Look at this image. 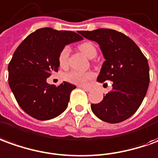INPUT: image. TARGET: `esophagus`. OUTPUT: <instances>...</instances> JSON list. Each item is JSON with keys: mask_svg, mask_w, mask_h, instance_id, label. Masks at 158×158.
I'll return each instance as SVG.
<instances>
[{"mask_svg": "<svg viewBox=\"0 0 158 158\" xmlns=\"http://www.w3.org/2000/svg\"><path fill=\"white\" fill-rule=\"evenodd\" d=\"M80 88H81L83 90H85V91H87V92H89V91H91L92 90V88L91 87H85V86H81Z\"/></svg>", "mask_w": 158, "mask_h": 158, "instance_id": "34e87169", "label": "esophagus"}]
</instances>
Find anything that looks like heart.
<instances>
[{"label":"heart","instance_id":"heart-1","mask_svg":"<svg viewBox=\"0 0 158 158\" xmlns=\"http://www.w3.org/2000/svg\"><path fill=\"white\" fill-rule=\"evenodd\" d=\"M79 49L84 55L93 58L96 56L97 52L96 48L92 43L90 42H84L79 45ZM69 56V46H64L61 50L59 56H58V62L61 67H67ZM94 77V74L92 72H82L78 70H72L70 72L66 73L64 75V79L69 82L77 84V85H85L90 79Z\"/></svg>","mask_w":158,"mask_h":158}]
</instances>
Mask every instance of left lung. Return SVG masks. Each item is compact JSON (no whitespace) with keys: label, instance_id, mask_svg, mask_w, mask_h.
Instances as JSON below:
<instances>
[{"label":"left lung","instance_id":"1","mask_svg":"<svg viewBox=\"0 0 158 158\" xmlns=\"http://www.w3.org/2000/svg\"><path fill=\"white\" fill-rule=\"evenodd\" d=\"M78 32L97 42L104 56L97 81H113L112 91L100 103L91 104L92 112L105 122H122L135 114L146 94L150 82L147 59L122 32L105 28Z\"/></svg>","mask_w":158,"mask_h":158}]
</instances>
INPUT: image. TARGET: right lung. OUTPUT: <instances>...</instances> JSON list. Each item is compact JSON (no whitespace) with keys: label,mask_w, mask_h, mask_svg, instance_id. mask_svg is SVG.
Wrapping results in <instances>:
<instances>
[{"label":"right lung","mask_w":158,"mask_h":158,"mask_svg":"<svg viewBox=\"0 0 158 158\" xmlns=\"http://www.w3.org/2000/svg\"><path fill=\"white\" fill-rule=\"evenodd\" d=\"M81 40L77 32L44 27L27 36L16 49L8 64V83L19 106L32 118L52 119L67 108L77 87L67 81L50 85L46 79L58 70L61 50Z\"/></svg>","instance_id":"add662e5"}]
</instances>
